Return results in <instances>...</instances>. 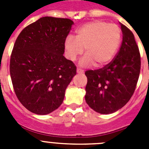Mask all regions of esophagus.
Wrapping results in <instances>:
<instances>
[{"label":"esophagus","mask_w":149,"mask_h":149,"mask_svg":"<svg viewBox=\"0 0 149 149\" xmlns=\"http://www.w3.org/2000/svg\"><path fill=\"white\" fill-rule=\"evenodd\" d=\"M77 73H78V74H82V73H84V71L83 70V69H81V68H77Z\"/></svg>","instance_id":"esophagus-1"}]
</instances>
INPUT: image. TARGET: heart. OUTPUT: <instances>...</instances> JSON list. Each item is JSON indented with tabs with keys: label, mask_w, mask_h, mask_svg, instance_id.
<instances>
[{
	"label": "heart",
	"mask_w": 149,
	"mask_h": 149,
	"mask_svg": "<svg viewBox=\"0 0 149 149\" xmlns=\"http://www.w3.org/2000/svg\"><path fill=\"white\" fill-rule=\"evenodd\" d=\"M122 39L121 30L115 24L104 21H93L79 27L75 38L68 36L65 41L66 55L71 61H75L84 53L81 65L93 64L102 67L114 57Z\"/></svg>",
	"instance_id": "b5f03b06"
}]
</instances>
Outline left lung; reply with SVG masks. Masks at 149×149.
Listing matches in <instances>:
<instances>
[{"mask_svg": "<svg viewBox=\"0 0 149 149\" xmlns=\"http://www.w3.org/2000/svg\"><path fill=\"white\" fill-rule=\"evenodd\" d=\"M122 42L114 59L102 68L86 71L85 100L91 108L101 114L121 109L129 101L139 79L141 60L134 36L121 24Z\"/></svg>", "mask_w": 149, "mask_h": 149, "instance_id": "left-lung-1", "label": "left lung"}]
</instances>
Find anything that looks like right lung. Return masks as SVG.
<instances>
[{"label": "right lung", "instance_id": "add662e5", "mask_svg": "<svg viewBox=\"0 0 149 149\" xmlns=\"http://www.w3.org/2000/svg\"><path fill=\"white\" fill-rule=\"evenodd\" d=\"M71 19L42 17L22 30L10 56V72L17 98L33 113L46 115L63 103L76 66L63 56Z\"/></svg>", "mask_w": 149, "mask_h": 149}]
</instances>
